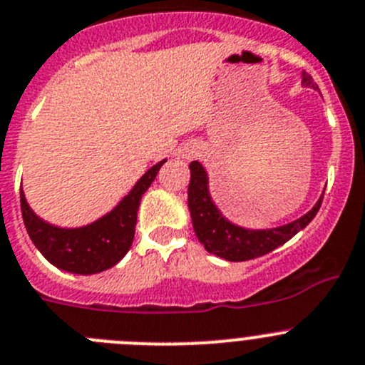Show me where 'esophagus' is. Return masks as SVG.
I'll return each instance as SVG.
<instances>
[{
	"label": "esophagus",
	"instance_id": "obj_1",
	"mask_svg": "<svg viewBox=\"0 0 365 365\" xmlns=\"http://www.w3.org/2000/svg\"><path fill=\"white\" fill-rule=\"evenodd\" d=\"M199 155V150H197L195 147H185L182 150H180V158L182 159H193Z\"/></svg>",
	"mask_w": 365,
	"mask_h": 365
}]
</instances>
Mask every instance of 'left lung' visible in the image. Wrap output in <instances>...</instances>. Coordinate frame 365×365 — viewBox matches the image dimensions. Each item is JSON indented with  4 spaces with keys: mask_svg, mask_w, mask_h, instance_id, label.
Instances as JSON below:
<instances>
[{
    "mask_svg": "<svg viewBox=\"0 0 365 365\" xmlns=\"http://www.w3.org/2000/svg\"><path fill=\"white\" fill-rule=\"evenodd\" d=\"M301 84L319 89L307 71H303ZM190 172L192 179L188 186V207L197 238L207 252L220 256L227 262H247L269 255L270 251L296 237L301 229L307 227L314 220L322 202L321 197L307 215L281 227L245 229L229 222L215 206L207 188V173L204 166L199 161H193L190 163Z\"/></svg>",
    "mask_w": 365,
    "mask_h": 365,
    "instance_id": "1",
    "label": "left lung"
}]
</instances>
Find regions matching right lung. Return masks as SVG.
Instances as JSON below:
<instances>
[{
  "mask_svg": "<svg viewBox=\"0 0 365 365\" xmlns=\"http://www.w3.org/2000/svg\"><path fill=\"white\" fill-rule=\"evenodd\" d=\"M165 163L163 159L152 166L113 211L84 227L66 229L48 224L30 210L21 192V213L34 245L51 265L73 274H96L114 267L133 245L141 195Z\"/></svg>",
  "mask_w": 365,
  "mask_h": 365,
  "instance_id": "add662e5",
  "label": "right lung"
}]
</instances>
